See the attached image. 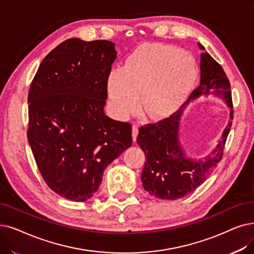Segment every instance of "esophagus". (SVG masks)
I'll return each instance as SVG.
<instances>
[{
	"instance_id": "1",
	"label": "esophagus",
	"mask_w": 254,
	"mask_h": 254,
	"mask_svg": "<svg viewBox=\"0 0 254 254\" xmlns=\"http://www.w3.org/2000/svg\"><path fill=\"white\" fill-rule=\"evenodd\" d=\"M138 134H139V128H138V126L137 125H134L133 126V131H131V136H133V141L135 142L137 137H138Z\"/></svg>"
}]
</instances>
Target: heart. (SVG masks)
Segmentation results:
<instances>
[{"label":"heart","mask_w":254,"mask_h":254,"mask_svg":"<svg viewBox=\"0 0 254 254\" xmlns=\"http://www.w3.org/2000/svg\"><path fill=\"white\" fill-rule=\"evenodd\" d=\"M197 78L194 61L180 50L161 45H144L127 58L123 68L113 70L107 92L114 115L125 119L138 108L160 119L175 112L189 97Z\"/></svg>","instance_id":"b5f03b06"}]
</instances>
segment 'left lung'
<instances>
[{"instance_id": "obj_1", "label": "left lung", "mask_w": 254, "mask_h": 254, "mask_svg": "<svg viewBox=\"0 0 254 254\" xmlns=\"http://www.w3.org/2000/svg\"><path fill=\"white\" fill-rule=\"evenodd\" d=\"M198 48L203 51L199 65L200 84L190 95L188 105L199 98L214 95L228 107L230 119L215 148L197 159L188 157L180 138L181 121L186 108L157 125L140 127L137 143L146 157L141 182L145 191L161 199H179L204 183L222 158L234 117L230 84L223 68L200 43H198Z\"/></svg>"}]
</instances>
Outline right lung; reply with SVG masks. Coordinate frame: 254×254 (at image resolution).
Instances as JSON below:
<instances>
[{"mask_svg": "<svg viewBox=\"0 0 254 254\" xmlns=\"http://www.w3.org/2000/svg\"><path fill=\"white\" fill-rule=\"evenodd\" d=\"M117 53L108 40L70 38L42 60L28 95V141L54 192L83 202L109 164L131 145V126L105 114Z\"/></svg>", "mask_w": 254, "mask_h": 254, "instance_id": "1", "label": "right lung"}]
</instances>
